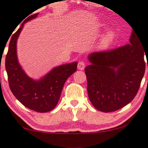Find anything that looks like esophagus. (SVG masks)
<instances>
[{"label":"esophagus","mask_w":148,"mask_h":148,"mask_svg":"<svg viewBox=\"0 0 148 148\" xmlns=\"http://www.w3.org/2000/svg\"><path fill=\"white\" fill-rule=\"evenodd\" d=\"M85 64L83 61H79V62H78V65H77V68L78 70H83L84 68H85Z\"/></svg>","instance_id":"esophagus-1"}]
</instances>
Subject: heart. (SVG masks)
Segmentation results:
<instances>
[{
  "label": "heart",
  "instance_id": "heart-1",
  "mask_svg": "<svg viewBox=\"0 0 148 148\" xmlns=\"http://www.w3.org/2000/svg\"><path fill=\"white\" fill-rule=\"evenodd\" d=\"M101 29H106V24H101L100 25ZM116 37L115 32L113 30H109L107 32H106L104 34L102 35L101 39L99 41L98 44V48L101 50H104L108 49L110 46H111L115 42Z\"/></svg>",
  "mask_w": 148,
  "mask_h": 148
}]
</instances>
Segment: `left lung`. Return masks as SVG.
Returning a JSON list of instances; mask_svg holds the SVG:
<instances>
[{
  "label": "left lung",
  "instance_id": "obj_1",
  "mask_svg": "<svg viewBox=\"0 0 148 148\" xmlns=\"http://www.w3.org/2000/svg\"><path fill=\"white\" fill-rule=\"evenodd\" d=\"M144 42L143 37L132 31L129 44L88 55L91 65L85 69L88 96L98 111H115L135 97L145 73L144 53H148Z\"/></svg>",
  "mask_w": 148,
  "mask_h": 148
}]
</instances>
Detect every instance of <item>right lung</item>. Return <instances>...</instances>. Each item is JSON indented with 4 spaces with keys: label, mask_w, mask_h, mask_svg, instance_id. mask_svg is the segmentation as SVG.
<instances>
[{
    "label": "right lung",
    "mask_w": 148,
    "mask_h": 148,
    "mask_svg": "<svg viewBox=\"0 0 148 148\" xmlns=\"http://www.w3.org/2000/svg\"><path fill=\"white\" fill-rule=\"evenodd\" d=\"M39 13L29 16L12 35L5 59L9 85L14 96L29 109L46 113L57 106L66 80L77 69V62L53 68L40 79H33L26 74L17 56V41L26 22L37 18Z\"/></svg>",
    "instance_id": "add662e5"
}]
</instances>
